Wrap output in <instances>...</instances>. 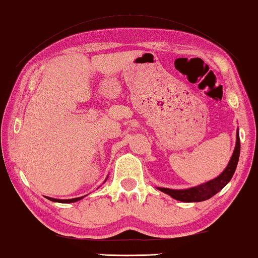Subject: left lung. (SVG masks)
<instances>
[{
	"instance_id": "obj_1",
	"label": "left lung",
	"mask_w": 258,
	"mask_h": 258,
	"mask_svg": "<svg viewBox=\"0 0 258 258\" xmlns=\"http://www.w3.org/2000/svg\"><path fill=\"white\" fill-rule=\"evenodd\" d=\"M240 155V137H239V129L236 132V141H235V147L233 151V154L230 159L229 163H227L226 168L221 175L217 176L216 178L212 180L202 183L198 186H193L189 188L184 189H172L167 187H157L159 191L170 196L172 199L183 201V202H200L208 200L210 198L214 197L215 194L218 193L221 189L225 186V185L231 180L232 176H233L236 166H238Z\"/></svg>"
}]
</instances>
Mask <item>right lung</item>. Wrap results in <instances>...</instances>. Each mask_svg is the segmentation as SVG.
Listing matches in <instances>:
<instances>
[{"label":"right lung","mask_w":258,"mask_h":258,"mask_svg":"<svg viewBox=\"0 0 258 258\" xmlns=\"http://www.w3.org/2000/svg\"><path fill=\"white\" fill-rule=\"evenodd\" d=\"M107 179V178H106ZM105 179V180H106ZM86 197V196H84ZM84 197H79V198H74V199H66V200H61V199H53V198H49V197H45L46 199L50 200V201H53V202H61V204H72V202H77L79 200L83 199Z\"/></svg>","instance_id":"right-lung-1"}]
</instances>
